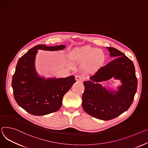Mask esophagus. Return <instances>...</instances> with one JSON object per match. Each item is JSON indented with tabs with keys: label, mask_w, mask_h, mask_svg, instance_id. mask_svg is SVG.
<instances>
[{
	"label": "esophagus",
	"mask_w": 148,
	"mask_h": 148,
	"mask_svg": "<svg viewBox=\"0 0 148 148\" xmlns=\"http://www.w3.org/2000/svg\"><path fill=\"white\" fill-rule=\"evenodd\" d=\"M75 79H76L77 82H83L84 78H83V77H82V76H80V75H76L75 76Z\"/></svg>",
	"instance_id": "obj_1"
}]
</instances>
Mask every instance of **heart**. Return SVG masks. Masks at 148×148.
Segmentation results:
<instances>
[{
    "mask_svg": "<svg viewBox=\"0 0 148 148\" xmlns=\"http://www.w3.org/2000/svg\"><path fill=\"white\" fill-rule=\"evenodd\" d=\"M73 58L80 62H86V68L90 71H94L103 64L105 55L101 49L95 48L85 47L75 51L73 53Z\"/></svg>",
    "mask_w": 148,
    "mask_h": 148,
    "instance_id": "b5f03b06",
    "label": "heart"
}]
</instances>
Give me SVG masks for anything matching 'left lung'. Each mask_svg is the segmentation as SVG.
I'll return each mask as SVG.
<instances>
[{
  "instance_id": "left-lung-1",
  "label": "left lung",
  "mask_w": 148,
  "mask_h": 148,
  "mask_svg": "<svg viewBox=\"0 0 148 148\" xmlns=\"http://www.w3.org/2000/svg\"><path fill=\"white\" fill-rule=\"evenodd\" d=\"M106 48L110 56L115 58L83 83L85 90L82 96L84 110L103 120L114 119L127 111L132 104L138 86L133 62L116 48ZM112 77L121 81V85L117 90L106 88L100 84Z\"/></svg>"
}]
</instances>
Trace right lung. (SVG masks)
Wrapping results in <instances>:
<instances>
[{
  "mask_svg": "<svg viewBox=\"0 0 148 148\" xmlns=\"http://www.w3.org/2000/svg\"><path fill=\"white\" fill-rule=\"evenodd\" d=\"M65 48L64 45L47 47L38 45L22 56L13 75L12 87L13 96L22 109L35 116H44L58 110L62 98L73 84L74 75L66 78L40 76L35 66L38 50L58 51Z\"/></svg>",
  "mask_w": 148,
  "mask_h": 148,
  "instance_id": "1",
  "label": "right lung"
}]
</instances>
